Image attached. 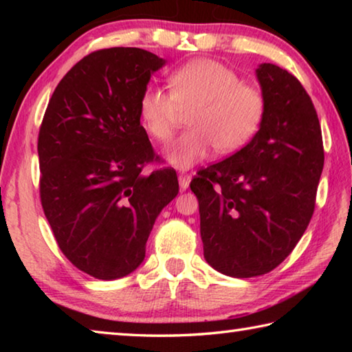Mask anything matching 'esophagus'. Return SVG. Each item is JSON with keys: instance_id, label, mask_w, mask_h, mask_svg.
<instances>
[{"instance_id": "34e87169", "label": "esophagus", "mask_w": 352, "mask_h": 352, "mask_svg": "<svg viewBox=\"0 0 352 352\" xmlns=\"http://www.w3.org/2000/svg\"><path fill=\"white\" fill-rule=\"evenodd\" d=\"M178 183H180V189L182 190H186L189 188V183H190V175L189 174H182L178 175Z\"/></svg>"}]
</instances>
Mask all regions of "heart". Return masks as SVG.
Instances as JSON below:
<instances>
[{
    "label": "heart",
    "mask_w": 352,
    "mask_h": 352,
    "mask_svg": "<svg viewBox=\"0 0 352 352\" xmlns=\"http://www.w3.org/2000/svg\"><path fill=\"white\" fill-rule=\"evenodd\" d=\"M169 91L147 87L140 99L142 122L155 140L169 142L180 111H189L188 126L168 151L180 169L204 162L216 148L231 153L248 144L264 122L267 102L259 88L241 83L233 69L216 60L189 62L168 79Z\"/></svg>",
    "instance_id": "heart-1"
}]
</instances>
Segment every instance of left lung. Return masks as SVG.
<instances>
[{
    "label": "left lung",
    "instance_id": "obj_1",
    "mask_svg": "<svg viewBox=\"0 0 352 352\" xmlns=\"http://www.w3.org/2000/svg\"><path fill=\"white\" fill-rule=\"evenodd\" d=\"M264 122L239 152L197 172L200 236L208 264L233 278L261 276L281 264L315 210L324 151L317 110L287 69H256Z\"/></svg>",
    "mask_w": 352,
    "mask_h": 352
}]
</instances>
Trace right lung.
<instances>
[{
  "label": "right lung",
  "mask_w": 352,
  "mask_h": 352,
  "mask_svg": "<svg viewBox=\"0 0 352 352\" xmlns=\"http://www.w3.org/2000/svg\"><path fill=\"white\" fill-rule=\"evenodd\" d=\"M166 60L140 47L94 51L50 99L38 132L40 199L58 248L77 269L111 281L138 269L155 219L178 194L141 126L140 99Z\"/></svg>",
  "instance_id": "add662e5"
}]
</instances>
